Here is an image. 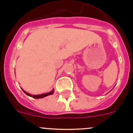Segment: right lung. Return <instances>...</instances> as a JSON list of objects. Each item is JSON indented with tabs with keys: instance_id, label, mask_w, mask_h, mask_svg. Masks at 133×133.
Wrapping results in <instances>:
<instances>
[{
	"instance_id": "1",
	"label": "right lung",
	"mask_w": 133,
	"mask_h": 133,
	"mask_svg": "<svg viewBox=\"0 0 133 133\" xmlns=\"http://www.w3.org/2000/svg\"><path fill=\"white\" fill-rule=\"evenodd\" d=\"M22 91H23L24 92L25 94H26V95H28V96H31V97H33V98H44V97H45V96H49V95H53V92H54V91H55L54 89H52L51 91L50 92H47V93L41 94V95H31V94H29V93H28V92H27L26 91H24V90H23V89H22Z\"/></svg>"
}]
</instances>
